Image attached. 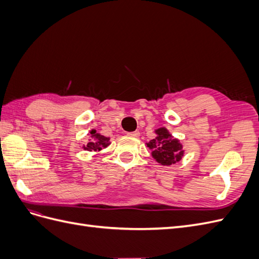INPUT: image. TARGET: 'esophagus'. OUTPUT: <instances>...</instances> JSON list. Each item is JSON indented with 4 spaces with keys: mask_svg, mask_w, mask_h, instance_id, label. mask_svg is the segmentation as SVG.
I'll return each instance as SVG.
<instances>
[{
    "mask_svg": "<svg viewBox=\"0 0 259 259\" xmlns=\"http://www.w3.org/2000/svg\"><path fill=\"white\" fill-rule=\"evenodd\" d=\"M128 136H131V137H134V138H137V137H139V135H140V133L138 132V131H135V132H132V133H128L127 134Z\"/></svg>",
    "mask_w": 259,
    "mask_h": 259,
    "instance_id": "34e87169",
    "label": "esophagus"
}]
</instances>
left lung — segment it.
<instances>
[{"instance_id": "8db88e82", "label": "left lung", "mask_w": 259, "mask_h": 259, "mask_svg": "<svg viewBox=\"0 0 259 259\" xmlns=\"http://www.w3.org/2000/svg\"><path fill=\"white\" fill-rule=\"evenodd\" d=\"M154 139L147 143V147L152 150V156L162 165H171L180 161L184 155L182 144L173 138L166 128L161 127L155 131Z\"/></svg>"}]
</instances>
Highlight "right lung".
Listing matches in <instances>:
<instances>
[{"mask_svg": "<svg viewBox=\"0 0 259 259\" xmlns=\"http://www.w3.org/2000/svg\"><path fill=\"white\" fill-rule=\"evenodd\" d=\"M109 145V138L100 134H97L96 131L91 132V139L83 148L88 151H99L101 148H106Z\"/></svg>", "mask_w": 259, "mask_h": 259, "instance_id": "add662e5", "label": "right lung"}]
</instances>
